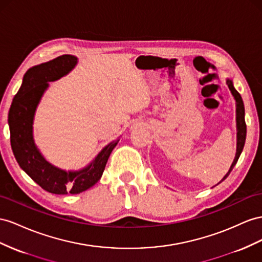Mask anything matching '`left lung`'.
<instances>
[{
  "label": "left lung",
  "mask_w": 262,
  "mask_h": 262,
  "mask_svg": "<svg viewBox=\"0 0 262 262\" xmlns=\"http://www.w3.org/2000/svg\"><path fill=\"white\" fill-rule=\"evenodd\" d=\"M226 83L228 84V88L230 90V93L234 97L235 101H236V128H237V148H236V155L234 162H232L229 171L226 173V175L223 178V180L219 182L222 183L224 180L227 179V176L229 175V173L231 172V169L234 168V166L236 165L237 161L240 157V154L243 152V148L245 145V141H246V133H247V126H246V122H245V107H244V101L242 99V96L238 93V91L235 89L234 83H232V80L230 78L226 79ZM219 183H217L216 185H218Z\"/></svg>",
  "instance_id": "8db88e82"
}]
</instances>
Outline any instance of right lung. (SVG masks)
Returning <instances> with one entry per match:
<instances>
[{
  "label": "right lung",
  "mask_w": 262,
  "mask_h": 262,
  "mask_svg": "<svg viewBox=\"0 0 262 262\" xmlns=\"http://www.w3.org/2000/svg\"><path fill=\"white\" fill-rule=\"evenodd\" d=\"M78 58L62 55L30 68L23 77L22 86L13 99L9 111L11 146L20 168L38 185L52 194H79L93 187L101 179L105 164L119 138L105 145L90 163L77 171H66L48 162L34 140L35 112L49 87L76 67Z\"/></svg>",
  "instance_id": "obj_1"
}]
</instances>
